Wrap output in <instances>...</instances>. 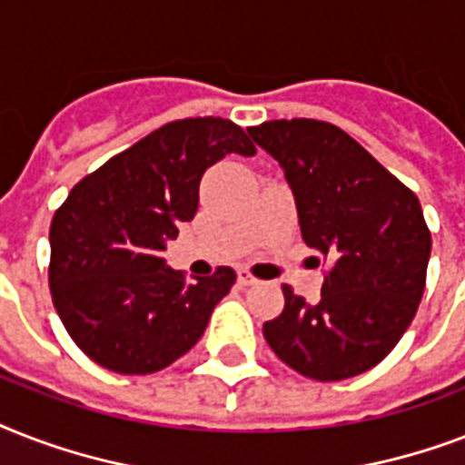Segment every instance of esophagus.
I'll list each match as a JSON object with an SVG mask.
<instances>
[{"label":"esophagus","instance_id":"34e87169","mask_svg":"<svg viewBox=\"0 0 465 465\" xmlns=\"http://www.w3.org/2000/svg\"><path fill=\"white\" fill-rule=\"evenodd\" d=\"M258 282V280H255L253 275H251V272H246V270H241L239 272V284L241 287H251V284H255Z\"/></svg>","mask_w":465,"mask_h":465}]
</instances>
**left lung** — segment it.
Segmentation results:
<instances>
[{
  "label": "left lung",
  "mask_w": 465,
  "mask_h": 465,
  "mask_svg": "<svg viewBox=\"0 0 465 465\" xmlns=\"http://www.w3.org/2000/svg\"><path fill=\"white\" fill-rule=\"evenodd\" d=\"M282 166L306 246L332 258L321 302L284 284V309L262 325L272 352L316 381L376 367L403 338L425 292L432 236L412 190L321 120L248 127Z\"/></svg>",
  "instance_id": "8db88e82"
}]
</instances>
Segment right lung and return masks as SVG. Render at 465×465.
<instances>
[{"label": "right lung", "instance_id": "obj_1", "mask_svg": "<svg viewBox=\"0 0 465 465\" xmlns=\"http://www.w3.org/2000/svg\"><path fill=\"white\" fill-rule=\"evenodd\" d=\"M226 154H255L232 120H175L76 183L54 212L53 304L96 364L152 374L203 338L236 272L219 268L188 282L161 253L195 217L203 173Z\"/></svg>", "mask_w": 465, "mask_h": 465}]
</instances>
